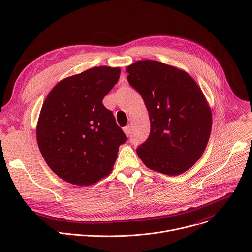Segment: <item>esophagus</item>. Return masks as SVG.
Masks as SVG:
<instances>
[{
	"label": "esophagus",
	"instance_id": "obj_1",
	"mask_svg": "<svg viewBox=\"0 0 252 252\" xmlns=\"http://www.w3.org/2000/svg\"><path fill=\"white\" fill-rule=\"evenodd\" d=\"M130 130H131L130 126H125V127H124V131H125V133H126L127 136H129V134H130Z\"/></svg>",
	"mask_w": 252,
	"mask_h": 252
}]
</instances>
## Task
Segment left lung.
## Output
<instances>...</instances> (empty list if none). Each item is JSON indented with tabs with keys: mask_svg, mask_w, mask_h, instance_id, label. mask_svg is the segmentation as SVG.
Instances as JSON below:
<instances>
[{
	"mask_svg": "<svg viewBox=\"0 0 252 252\" xmlns=\"http://www.w3.org/2000/svg\"><path fill=\"white\" fill-rule=\"evenodd\" d=\"M127 81L139 93L151 120V132L136 149L149 168L177 175L202 156L211 131L206 99L186 71L157 61H139L127 68Z\"/></svg>",
	"mask_w": 252,
	"mask_h": 252,
	"instance_id": "1",
	"label": "left lung"
}]
</instances>
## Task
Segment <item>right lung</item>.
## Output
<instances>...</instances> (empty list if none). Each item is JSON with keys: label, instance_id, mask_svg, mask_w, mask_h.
Returning a JSON list of instances; mask_svg holds the SVG:
<instances>
[{"label": "right lung", "instance_id": "add662e5", "mask_svg": "<svg viewBox=\"0 0 252 252\" xmlns=\"http://www.w3.org/2000/svg\"><path fill=\"white\" fill-rule=\"evenodd\" d=\"M119 67L95 66L61 81L48 94L38 122L39 149L63 181L90 186L111 172L127 140L103 97L118 83Z\"/></svg>", "mask_w": 252, "mask_h": 252}]
</instances>
